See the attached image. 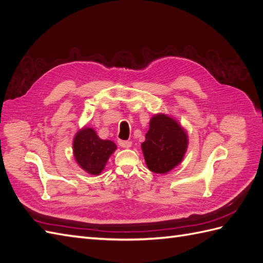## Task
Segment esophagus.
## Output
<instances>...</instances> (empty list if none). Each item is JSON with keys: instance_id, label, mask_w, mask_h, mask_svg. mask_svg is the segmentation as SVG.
I'll return each instance as SVG.
<instances>
[{"instance_id": "obj_1", "label": "esophagus", "mask_w": 263, "mask_h": 263, "mask_svg": "<svg viewBox=\"0 0 263 263\" xmlns=\"http://www.w3.org/2000/svg\"><path fill=\"white\" fill-rule=\"evenodd\" d=\"M118 144L123 148H129V147H132L130 140H118Z\"/></svg>"}]
</instances>
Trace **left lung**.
<instances>
[{
  "mask_svg": "<svg viewBox=\"0 0 263 263\" xmlns=\"http://www.w3.org/2000/svg\"><path fill=\"white\" fill-rule=\"evenodd\" d=\"M189 136L178 121L168 115L156 114L151 118L142 151L147 167L157 174H166L183 161Z\"/></svg>",
  "mask_w": 263,
  "mask_h": 263,
  "instance_id": "8db88e82",
  "label": "left lung"
}]
</instances>
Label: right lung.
<instances>
[{"instance_id": "1", "label": "right lung", "mask_w": 263, "mask_h": 263, "mask_svg": "<svg viewBox=\"0 0 263 263\" xmlns=\"http://www.w3.org/2000/svg\"><path fill=\"white\" fill-rule=\"evenodd\" d=\"M72 149L77 164L83 171L100 175L117 146L111 140L101 139L93 128L85 126L74 135Z\"/></svg>"}]
</instances>
